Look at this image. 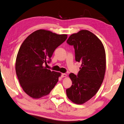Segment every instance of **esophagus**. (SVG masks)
<instances>
[{"mask_svg": "<svg viewBox=\"0 0 124 124\" xmlns=\"http://www.w3.org/2000/svg\"><path fill=\"white\" fill-rule=\"evenodd\" d=\"M67 75H66V74L65 73H62V78H64V77H66Z\"/></svg>", "mask_w": 124, "mask_h": 124, "instance_id": "esophagus-1", "label": "esophagus"}]
</instances>
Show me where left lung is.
I'll use <instances>...</instances> for the list:
<instances>
[{
	"instance_id": "8db88e82",
	"label": "left lung",
	"mask_w": 124,
	"mask_h": 124,
	"mask_svg": "<svg viewBox=\"0 0 124 124\" xmlns=\"http://www.w3.org/2000/svg\"><path fill=\"white\" fill-rule=\"evenodd\" d=\"M66 42L73 45L75 60L81 63L77 75L69 74L73 85L66 90V95L74 103L83 104L96 94L103 81L105 51L100 40L86 30L73 34Z\"/></svg>"
}]
</instances>
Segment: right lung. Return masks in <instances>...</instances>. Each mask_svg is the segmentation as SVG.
Listing matches in <instances>:
<instances>
[{
    "label": "right lung",
    "instance_id": "obj_1",
    "mask_svg": "<svg viewBox=\"0 0 124 124\" xmlns=\"http://www.w3.org/2000/svg\"><path fill=\"white\" fill-rule=\"evenodd\" d=\"M66 34L38 30L25 39L16 56V71L24 92L39 99L50 93L58 81L61 73L47 69L53 53L67 39Z\"/></svg>",
    "mask_w": 124,
    "mask_h": 124
}]
</instances>
